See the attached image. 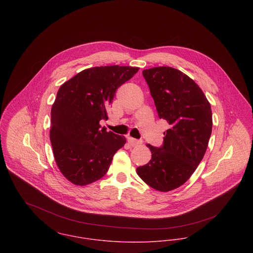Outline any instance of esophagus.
Masks as SVG:
<instances>
[{"instance_id": "34e87169", "label": "esophagus", "mask_w": 253, "mask_h": 253, "mask_svg": "<svg viewBox=\"0 0 253 253\" xmlns=\"http://www.w3.org/2000/svg\"><path fill=\"white\" fill-rule=\"evenodd\" d=\"M127 141H128V143L130 144V146H132V147L138 146V145H140L142 143L140 140L135 139V138H132V137H129V136L127 137Z\"/></svg>"}]
</instances>
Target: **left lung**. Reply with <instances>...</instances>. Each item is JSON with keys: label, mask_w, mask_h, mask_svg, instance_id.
<instances>
[{"label": "left lung", "mask_w": 253, "mask_h": 253, "mask_svg": "<svg viewBox=\"0 0 253 253\" xmlns=\"http://www.w3.org/2000/svg\"><path fill=\"white\" fill-rule=\"evenodd\" d=\"M145 81L160 119L170 126L161 147L148 144L152 159L136 169L138 176L155 190L180 187L203 160L212 129L211 104L200 86L177 69H146Z\"/></svg>", "instance_id": "left-lung-1"}]
</instances>
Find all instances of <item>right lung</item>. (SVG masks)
Wrapping results in <instances>:
<instances>
[{
  "mask_svg": "<svg viewBox=\"0 0 253 253\" xmlns=\"http://www.w3.org/2000/svg\"><path fill=\"white\" fill-rule=\"evenodd\" d=\"M137 67L100 66L85 69L58 89L51 108L49 138L62 174L84 186L102 178L125 136L107 132L99 122L108 120L107 109L116 90L138 72Z\"/></svg>",
  "mask_w": 253,
  "mask_h": 253,
  "instance_id": "add662e5",
  "label": "right lung"
}]
</instances>
